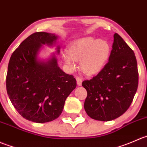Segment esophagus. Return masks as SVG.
Listing matches in <instances>:
<instances>
[{"label": "esophagus", "instance_id": "esophagus-1", "mask_svg": "<svg viewBox=\"0 0 147 147\" xmlns=\"http://www.w3.org/2000/svg\"><path fill=\"white\" fill-rule=\"evenodd\" d=\"M76 81H77V84H78V86H81V84H82V79H81V78L80 76H76Z\"/></svg>", "mask_w": 147, "mask_h": 147}]
</instances>
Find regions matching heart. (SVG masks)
<instances>
[{
    "instance_id": "obj_1",
    "label": "heart",
    "mask_w": 147,
    "mask_h": 147,
    "mask_svg": "<svg viewBox=\"0 0 147 147\" xmlns=\"http://www.w3.org/2000/svg\"><path fill=\"white\" fill-rule=\"evenodd\" d=\"M111 46L106 40L86 37L72 42L62 58L69 69H75L81 61V69L88 75H95L104 68L109 59Z\"/></svg>"
}]
</instances>
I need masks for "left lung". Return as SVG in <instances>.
Segmentation results:
<instances>
[{
  "mask_svg": "<svg viewBox=\"0 0 147 147\" xmlns=\"http://www.w3.org/2000/svg\"><path fill=\"white\" fill-rule=\"evenodd\" d=\"M139 84L137 62L133 50L118 33H114L108 63L96 76L85 80L87 91L84 109L88 117L108 121L129 108Z\"/></svg>",
  "mask_w": 147,
  "mask_h": 147,
  "instance_id": "obj_1",
  "label": "left lung"
}]
</instances>
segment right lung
Segmentation results:
<instances>
[{
    "mask_svg": "<svg viewBox=\"0 0 147 147\" xmlns=\"http://www.w3.org/2000/svg\"><path fill=\"white\" fill-rule=\"evenodd\" d=\"M56 39L54 34L36 32L25 39L10 59L7 93L16 111L28 121L45 123L57 119L66 98L76 87L74 76L58 66L55 56L47 62L37 59L41 45L51 46Z\"/></svg>",
    "mask_w": 147,
    "mask_h": 147,
    "instance_id": "right-lung-1",
    "label": "right lung"
}]
</instances>
